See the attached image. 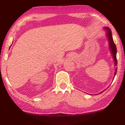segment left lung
<instances>
[{"label":"left lung","mask_w":125,"mask_h":125,"mask_svg":"<svg viewBox=\"0 0 125 125\" xmlns=\"http://www.w3.org/2000/svg\"><path fill=\"white\" fill-rule=\"evenodd\" d=\"M105 29L107 30V32L106 35H107V36L109 38L108 39H109V46H110V47L111 51L112 53H113L114 61H115V65H116L117 63V58H116V52H117L116 46L113 41V36H112V32H111V30L109 28H107V27H105ZM116 72H117V67H116V72H115V74H114V75H116ZM101 93H103V92H101Z\"/></svg>","instance_id":"obj_1"}]
</instances>
